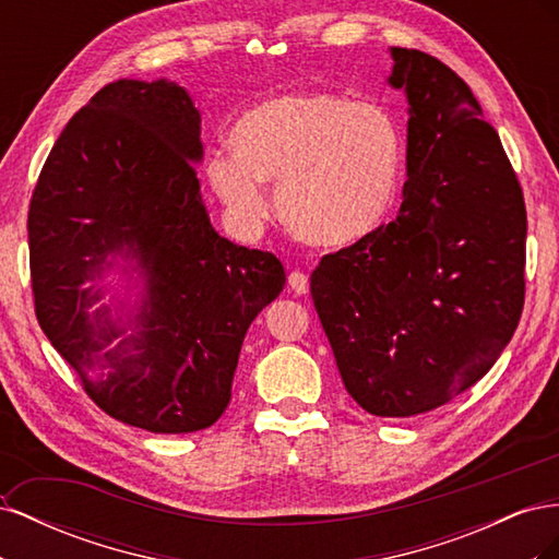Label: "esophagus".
<instances>
[{
	"label": "esophagus",
	"mask_w": 559,
	"mask_h": 559,
	"mask_svg": "<svg viewBox=\"0 0 559 559\" xmlns=\"http://www.w3.org/2000/svg\"><path fill=\"white\" fill-rule=\"evenodd\" d=\"M289 289H292L296 296L308 294V289H310L308 275H306V273H300V270H294V273L289 275Z\"/></svg>",
	"instance_id": "1"
}]
</instances>
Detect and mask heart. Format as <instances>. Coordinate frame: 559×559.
<instances>
[{"label":"heart","instance_id":"heart-1","mask_svg":"<svg viewBox=\"0 0 559 559\" xmlns=\"http://www.w3.org/2000/svg\"><path fill=\"white\" fill-rule=\"evenodd\" d=\"M401 163V128L382 103L300 91L242 114L230 148L207 158V181L242 228L265 222V183H273L277 212L296 238L347 247L382 226Z\"/></svg>","mask_w":559,"mask_h":559}]
</instances>
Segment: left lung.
Listing matches in <instances>:
<instances>
[{
    "label": "left lung",
    "mask_w": 559,
    "mask_h": 559,
    "mask_svg": "<svg viewBox=\"0 0 559 559\" xmlns=\"http://www.w3.org/2000/svg\"><path fill=\"white\" fill-rule=\"evenodd\" d=\"M408 95V181L394 222L326 253L310 277L349 396L378 417L429 413L476 384L524 306L527 210L464 79L392 48Z\"/></svg>",
    "instance_id": "left-lung-1"
}]
</instances>
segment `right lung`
I'll list each match as a JSON object with an SVG mask.
<instances>
[{
  "label": "right lung",
  "mask_w": 559,
  "mask_h": 559,
  "mask_svg": "<svg viewBox=\"0 0 559 559\" xmlns=\"http://www.w3.org/2000/svg\"><path fill=\"white\" fill-rule=\"evenodd\" d=\"M200 111L170 81L118 79L64 126L27 214L39 326L109 417L151 433L212 427L245 333L284 289L275 253L222 238L200 198ZM114 252L145 277L135 333L116 348L90 308Z\"/></svg>",
  "instance_id": "right-lung-1"
}]
</instances>
